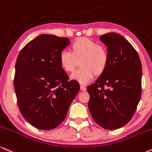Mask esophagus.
<instances>
[{"mask_svg": "<svg viewBox=\"0 0 152 152\" xmlns=\"http://www.w3.org/2000/svg\"><path fill=\"white\" fill-rule=\"evenodd\" d=\"M80 90H81L82 91H86L87 88H86V87L85 86V85H80Z\"/></svg>", "mask_w": 152, "mask_h": 152, "instance_id": "34e87169", "label": "esophagus"}]
</instances>
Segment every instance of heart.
Wrapping results in <instances>:
<instances>
[{"label":"heart","mask_w":152,"mask_h":152,"mask_svg":"<svg viewBox=\"0 0 152 152\" xmlns=\"http://www.w3.org/2000/svg\"><path fill=\"white\" fill-rule=\"evenodd\" d=\"M69 50L60 53V67L65 72L72 73L80 63L81 68L71 78L81 84L87 83L94 75H102L107 68L110 57L107 48L103 45L87 37H79L71 43Z\"/></svg>","instance_id":"b5f03b06"}]
</instances>
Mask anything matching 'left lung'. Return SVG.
<instances>
[{"mask_svg": "<svg viewBox=\"0 0 152 152\" xmlns=\"http://www.w3.org/2000/svg\"><path fill=\"white\" fill-rule=\"evenodd\" d=\"M100 40L107 47L110 60L105 72L87 87L88 107L98 125L113 130L134 115L142 95V62L136 50L119 34H104Z\"/></svg>", "mask_w": 152, "mask_h": 152, "instance_id": "8db88e82", "label": "left lung"}]
</instances>
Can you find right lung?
I'll list each match as a JSON object with an SVG mask.
<instances>
[{
  "label": "right lung",
  "mask_w": 152,
  "mask_h": 152,
  "mask_svg": "<svg viewBox=\"0 0 152 152\" xmlns=\"http://www.w3.org/2000/svg\"><path fill=\"white\" fill-rule=\"evenodd\" d=\"M68 38L42 34L30 41L18 55L14 90L23 117L35 128L50 130L65 119L80 90L59 62Z\"/></svg>",
  "instance_id": "1"
}]
</instances>
